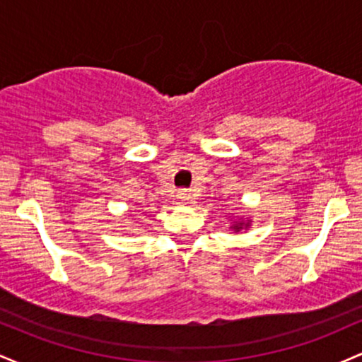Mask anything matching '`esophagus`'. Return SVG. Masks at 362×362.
I'll return each instance as SVG.
<instances>
[{
	"label": "esophagus",
	"mask_w": 362,
	"mask_h": 362,
	"mask_svg": "<svg viewBox=\"0 0 362 362\" xmlns=\"http://www.w3.org/2000/svg\"><path fill=\"white\" fill-rule=\"evenodd\" d=\"M178 199H180L182 202H189L190 199H192V194H190V190H178Z\"/></svg>",
	"instance_id": "34e87169"
}]
</instances>
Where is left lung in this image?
I'll return each instance as SVG.
<instances>
[{"label":"left lung","mask_w":362,"mask_h":362,"mask_svg":"<svg viewBox=\"0 0 362 362\" xmlns=\"http://www.w3.org/2000/svg\"><path fill=\"white\" fill-rule=\"evenodd\" d=\"M235 230H240V226H235Z\"/></svg>","instance_id":"left-lung-1"}]
</instances>
